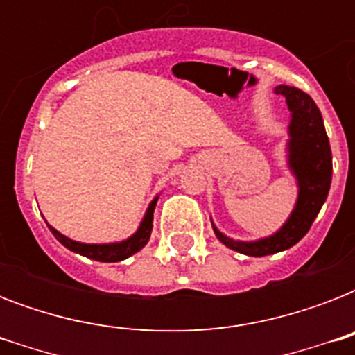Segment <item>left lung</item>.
<instances>
[{"mask_svg": "<svg viewBox=\"0 0 355 355\" xmlns=\"http://www.w3.org/2000/svg\"><path fill=\"white\" fill-rule=\"evenodd\" d=\"M275 92L286 97L291 112L287 164L298 184V199L295 210L284 227L276 234L258 241H236L221 234L211 223L217 239L245 256H269L297 245L313 225L324 205L331 184V149L319 107L306 94L295 86L280 85Z\"/></svg>", "mask_w": 355, "mask_h": 355, "instance_id": "left-lung-1", "label": "left lung"}]
</instances>
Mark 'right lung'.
Returning <instances> with one entry per match:
<instances>
[{
  "instance_id": "add662e5",
  "label": "right lung",
  "mask_w": 355,
  "mask_h": 355,
  "mask_svg": "<svg viewBox=\"0 0 355 355\" xmlns=\"http://www.w3.org/2000/svg\"><path fill=\"white\" fill-rule=\"evenodd\" d=\"M156 197L153 202L147 208V214H145L144 221L139 225V228L136 230V234L125 239V241L119 243H105V245H88V243H79L69 239V237L62 236V234L55 230L51 225H47L49 230L53 232V236L57 237L58 241L62 243L64 247L73 250V252L80 254V256H86V258L96 259V261H105V263H114V261H121V259H127L128 256H132L138 250L147 245L150 237V230H153V214H155V206H156Z\"/></svg>"
}]
</instances>
